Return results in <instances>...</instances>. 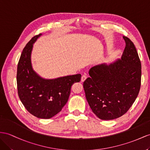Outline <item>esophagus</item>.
I'll use <instances>...</instances> for the list:
<instances>
[{
    "instance_id": "obj_1",
    "label": "esophagus",
    "mask_w": 150,
    "mask_h": 150,
    "mask_svg": "<svg viewBox=\"0 0 150 150\" xmlns=\"http://www.w3.org/2000/svg\"><path fill=\"white\" fill-rule=\"evenodd\" d=\"M86 79H87V76H86V75H82V77H81V81H82V82H84V81H85V80H86Z\"/></svg>"
}]
</instances>
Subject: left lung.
<instances>
[{
    "label": "left lung",
    "mask_w": 150,
    "mask_h": 150,
    "mask_svg": "<svg viewBox=\"0 0 150 150\" xmlns=\"http://www.w3.org/2000/svg\"><path fill=\"white\" fill-rule=\"evenodd\" d=\"M125 47L121 59L96 65L83 83L89 106L104 120L124 115L137 98L141 87V64L133 42L123 37Z\"/></svg>",
    "instance_id": "obj_1"
}]
</instances>
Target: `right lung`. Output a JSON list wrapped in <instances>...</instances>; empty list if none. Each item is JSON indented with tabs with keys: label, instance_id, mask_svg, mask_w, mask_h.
I'll return each mask as SVG.
<instances>
[{
	"label": "right lung",
	"instance_id": "1",
	"mask_svg": "<svg viewBox=\"0 0 150 150\" xmlns=\"http://www.w3.org/2000/svg\"><path fill=\"white\" fill-rule=\"evenodd\" d=\"M42 34L34 36L23 50L17 68L18 93L23 105L37 118H51L61 112L67 103L71 87L80 82L81 75L53 79L41 77L33 70L31 55L33 44Z\"/></svg>",
	"mask_w": 150,
	"mask_h": 150
}]
</instances>
